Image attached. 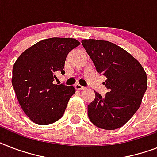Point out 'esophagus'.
I'll return each mask as SVG.
<instances>
[{"label": "esophagus", "instance_id": "obj_1", "mask_svg": "<svg viewBox=\"0 0 157 157\" xmlns=\"http://www.w3.org/2000/svg\"><path fill=\"white\" fill-rule=\"evenodd\" d=\"M75 88H76V90H85V87L81 86L80 84H76L75 85Z\"/></svg>", "mask_w": 157, "mask_h": 157}]
</instances>
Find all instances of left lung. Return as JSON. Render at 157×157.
<instances>
[{"instance_id":"obj_1","label":"left lung","mask_w":157,"mask_h":157,"mask_svg":"<svg viewBox=\"0 0 157 157\" xmlns=\"http://www.w3.org/2000/svg\"><path fill=\"white\" fill-rule=\"evenodd\" d=\"M98 73L107 77L105 97L95 93L88 117L95 126L113 130L123 126L141 104L147 90V74L131 54L107 40L81 41Z\"/></svg>"}]
</instances>
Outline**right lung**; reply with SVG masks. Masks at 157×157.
Here are the masks:
<instances>
[{"label":"right lung","mask_w":157,"mask_h":157,"mask_svg":"<svg viewBox=\"0 0 157 157\" xmlns=\"http://www.w3.org/2000/svg\"><path fill=\"white\" fill-rule=\"evenodd\" d=\"M79 45L72 38L45 39L26 50L13 64L12 86L22 109L36 124H52L63 116L76 90L54 81L57 72L65 73L67 55Z\"/></svg>","instance_id":"1"}]
</instances>
